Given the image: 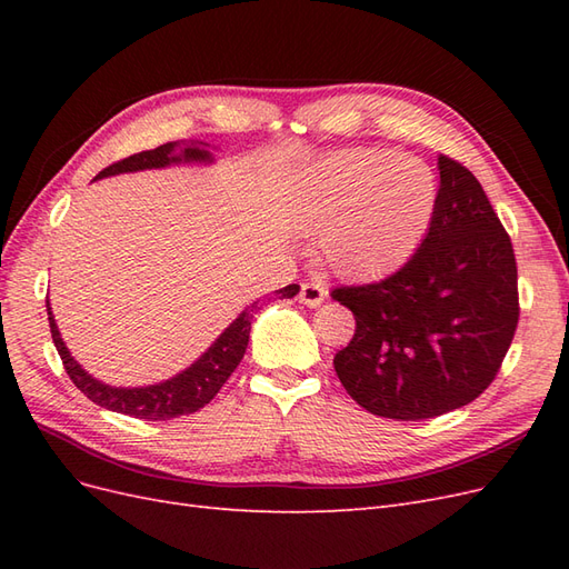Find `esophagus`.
Returning a JSON list of instances; mask_svg holds the SVG:
<instances>
[{
  "label": "esophagus",
  "instance_id": "1",
  "mask_svg": "<svg viewBox=\"0 0 569 569\" xmlns=\"http://www.w3.org/2000/svg\"><path fill=\"white\" fill-rule=\"evenodd\" d=\"M325 297H327V289H325L322 282L311 280V282H303L301 284V291H299V301L301 303L316 308V306H320L325 301Z\"/></svg>",
  "mask_w": 569,
  "mask_h": 569
}]
</instances>
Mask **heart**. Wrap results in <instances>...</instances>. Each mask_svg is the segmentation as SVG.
<instances>
[{
  "label": "heart",
  "mask_w": 569,
  "mask_h": 569,
  "mask_svg": "<svg viewBox=\"0 0 569 569\" xmlns=\"http://www.w3.org/2000/svg\"><path fill=\"white\" fill-rule=\"evenodd\" d=\"M437 178L416 157L351 149L318 163L291 197L289 220L320 234L325 261L349 278H375L416 251L432 220Z\"/></svg>",
  "instance_id": "b5f03b06"
}]
</instances>
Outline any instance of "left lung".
Segmentation results:
<instances>
[{
    "mask_svg": "<svg viewBox=\"0 0 569 569\" xmlns=\"http://www.w3.org/2000/svg\"><path fill=\"white\" fill-rule=\"evenodd\" d=\"M439 194L422 244L389 278L343 284L356 335L335 356L372 416L427 420L472 403L501 370L520 320L512 242L479 180L439 153Z\"/></svg>",
    "mask_w": 569,
    "mask_h": 569,
    "instance_id": "1",
    "label": "left lung"
}]
</instances>
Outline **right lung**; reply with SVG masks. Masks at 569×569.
I'll use <instances>...</instances> for the list:
<instances>
[{
	"instance_id": "1",
	"label": "right lung",
	"mask_w": 569,
	"mask_h": 569,
	"mask_svg": "<svg viewBox=\"0 0 569 569\" xmlns=\"http://www.w3.org/2000/svg\"><path fill=\"white\" fill-rule=\"evenodd\" d=\"M180 161H211V153L194 142L192 144L166 142L157 149L132 153L128 159L111 163L109 168L101 170L97 178L134 173V170H144V168H163L168 163H180ZM297 291H299V284H287L284 289L274 291V295H280L282 299H291L297 297ZM256 303L258 301H253L247 311H242V316H239L228 330L213 341V347L206 351L192 368L176 375L173 380H166L161 385H151L142 389H118V387L97 382L94 377L84 372L71 358V353H68L66 343L57 330L54 316H51L49 301H47V316H49L51 339H54V347L63 360L68 377H71V382L88 396L90 401H94L101 408H109L113 412H123V416L157 422V420H173L180 416H189V412H197L213 399L222 385L228 382V377L234 372L239 360L244 358Z\"/></svg>"
}]
</instances>
